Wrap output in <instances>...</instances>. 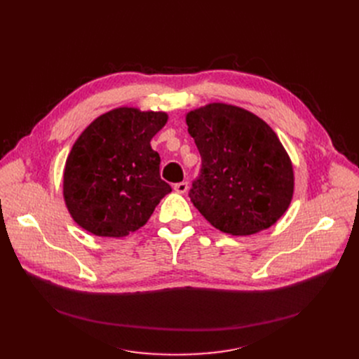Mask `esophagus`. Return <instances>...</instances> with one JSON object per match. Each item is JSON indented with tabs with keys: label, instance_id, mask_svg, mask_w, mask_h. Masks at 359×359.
<instances>
[{
	"label": "esophagus",
	"instance_id": "1",
	"mask_svg": "<svg viewBox=\"0 0 359 359\" xmlns=\"http://www.w3.org/2000/svg\"><path fill=\"white\" fill-rule=\"evenodd\" d=\"M173 189L177 192V194H184L187 191V182H180V183H176L173 186Z\"/></svg>",
	"mask_w": 359,
	"mask_h": 359
}]
</instances>
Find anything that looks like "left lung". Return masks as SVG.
Returning a JSON list of instances; mask_svg holds the SVG:
<instances>
[{
    "label": "left lung",
    "instance_id": "1",
    "mask_svg": "<svg viewBox=\"0 0 359 359\" xmlns=\"http://www.w3.org/2000/svg\"><path fill=\"white\" fill-rule=\"evenodd\" d=\"M186 123L202 158L189 196L212 227L250 236L285 214L292 163L265 121L238 106L210 103L187 113Z\"/></svg>",
    "mask_w": 359,
    "mask_h": 359
}]
</instances>
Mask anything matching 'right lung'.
I'll return each instance as SVG.
<instances>
[{"instance_id":"right-lung-1","label":"right lung","mask_w":359,"mask_h":359,"mask_svg":"<svg viewBox=\"0 0 359 359\" xmlns=\"http://www.w3.org/2000/svg\"><path fill=\"white\" fill-rule=\"evenodd\" d=\"M167 119L164 111L123 106L81 132L64 168V201L81 229L99 237H125L141 229L172 192L149 144Z\"/></svg>"}]
</instances>
